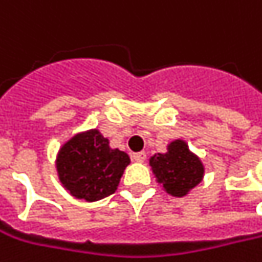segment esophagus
<instances>
[{"instance_id":"34e87169","label":"esophagus","mask_w":262,"mask_h":262,"mask_svg":"<svg viewBox=\"0 0 262 262\" xmlns=\"http://www.w3.org/2000/svg\"><path fill=\"white\" fill-rule=\"evenodd\" d=\"M132 159L135 160V162H139V163H142L146 160V153L144 151H139V153H133L132 155Z\"/></svg>"}]
</instances>
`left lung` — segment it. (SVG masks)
Listing matches in <instances>:
<instances>
[{
	"label": "left lung",
	"instance_id": "left-lung-1",
	"mask_svg": "<svg viewBox=\"0 0 262 262\" xmlns=\"http://www.w3.org/2000/svg\"><path fill=\"white\" fill-rule=\"evenodd\" d=\"M156 182L166 193L174 197H184L204 177V166L184 140H173L166 153H157L149 160Z\"/></svg>",
	"mask_w": 262,
	"mask_h": 262
}]
</instances>
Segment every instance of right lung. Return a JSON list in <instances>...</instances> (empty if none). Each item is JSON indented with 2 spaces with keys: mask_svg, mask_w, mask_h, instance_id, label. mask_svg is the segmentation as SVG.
<instances>
[{
  "mask_svg": "<svg viewBox=\"0 0 262 262\" xmlns=\"http://www.w3.org/2000/svg\"><path fill=\"white\" fill-rule=\"evenodd\" d=\"M55 163L65 190L80 200L98 201L116 191L130 157L112 149L98 129H91L62 144Z\"/></svg>",
  "mask_w": 262,
  "mask_h": 262,
  "instance_id": "right-lung-1",
  "label": "right lung"
}]
</instances>
